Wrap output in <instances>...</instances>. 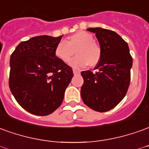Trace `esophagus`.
<instances>
[{
  "instance_id": "34e87169",
  "label": "esophagus",
  "mask_w": 149,
  "mask_h": 149,
  "mask_svg": "<svg viewBox=\"0 0 149 149\" xmlns=\"http://www.w3.org/2000/svg\"><path fill=\"white\" fill-rule=\"evenodd\" d=\"M72 72H73V73H74V74H78V73L80 72L77 71V70H76V69H73V70H72Z\"/></svg>"
}]
</instances>
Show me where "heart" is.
<instances>
[{
	"mask_svg": "<svg viewBox=\"0 0 149 149\" xmlns=\"http://www.w3.org/2000/svg\"><path fill=\"white\" fill-rule=\"evenodd\" d=\"M76 50L77 56L69 64L76 68H81L89 64L95 67L102 59V47L95 41L93 36L85 31H78L68 38L67 41L60 42L55 49L56 56L64 63H68Z\"/></svg>",
	"mask_w": 149,
	"mask_h": 149,
	"instance_id": "1",
	"label": "heart"
}]
</instances>
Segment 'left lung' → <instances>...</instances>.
<instances>
[{
    "label": "left lung",
    "mask_w": 149,
    "mask_h": 149,
    "mask_svg": "<svg viewBox=\"0 0 149 149\" xmlns=\"http://www.w3.org/2000/svg\"><path fill=\"white\" fill-rule=\"evenodd\" d=\"M87 30L95 33L102 54L95 67L97 72H81L84 79L81 95L89 108L106 112L116 107L127 92L132 57L127 43L114 31L100 27Z\"/></svg>",
    "instance_id": "1"
}]
</instances>
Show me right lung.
<instances>
[{"label":"right lung","instance_id":"obj_1","mask_svg":"<svg viewBox=\"0 0 149 149\" xmlns=\"http://www.w3.org/2000/svg\"><path fill=\"white\" fill-rule=\"evenodd\" d=\"M62 36L40 35L20 42L10 56L9 85L21 107L45 116L60 107L73 77L72 69L55 54Z\"/></svg>","mask_w":149,"mask_h":149}]
</instances>
